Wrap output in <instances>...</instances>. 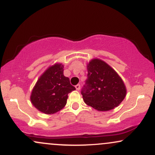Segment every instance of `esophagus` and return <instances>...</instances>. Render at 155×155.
I'll list each match as a JSON object with an SVG mask.
<instances>
[{"mask_svg":"<svg viewBox=\"0 0 155 155\" xmlns=\"http://www.w3.org/2000/svg\"><path fill=\"white\" fill-rule=\"evenodd\" d=\"M75 87L76 89V90H80V84H76L75 86Z\"/></svg>","mask_w":155,"mask_h":155,"instance_id":"obj_1","label":"esophagus"}]
</instances>
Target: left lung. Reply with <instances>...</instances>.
Segmentation results:
<instances>
[{
  "instance_id": "obj_1",
  "label": "left lung",
  "mask_w": 155,
  "mask_h": 155,
  "mask_svg": "<svg viewBox=\"0 0 155 155\" xmlns=\"http://www.w3.org/2000/svg\"><path fill=\"white\" fill-rule=\"evenodd\" d=\"M87 79L81 90L84 101L99 111H107L120 105L127 90L119 74L104 60L94 58L87 63Z\"/></svg>"
}]
</instances>
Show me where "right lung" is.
Masks as SVG:
<instances>
[{
    "instance_id": "1",
    "label": "right lung",
    "mask_w": 155,
    "mask_h": 155,
    "mask_svg": "<svg viewBox=\"0 0 155 155\" xmlns=\"http://www.w3.org/2000/svg\"><path fill=\"white\" fill-rule=\"evenodd\" d=\"M63 68L62 63L50 65L35 83L31 101L39 111L53 114L60 111L66 105L68 93L76 90L68 78L64 76Z\"/></svg>"
}]
</instances>
